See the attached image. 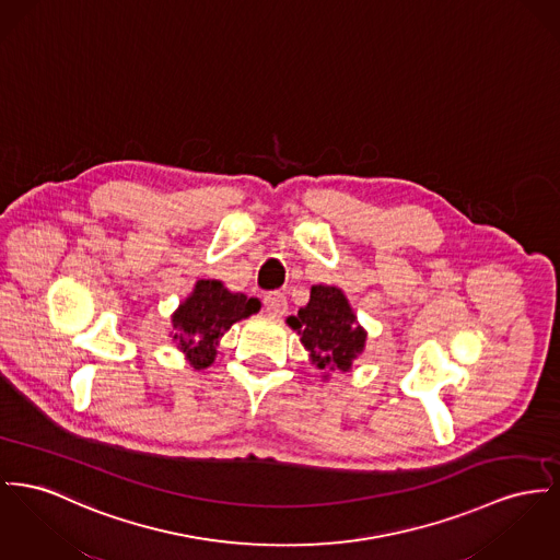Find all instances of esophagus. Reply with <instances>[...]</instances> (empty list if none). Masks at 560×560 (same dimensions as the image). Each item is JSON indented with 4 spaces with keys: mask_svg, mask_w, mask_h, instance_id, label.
<instances>
[{
    "mask_svg": "<svg viewBox=\"0 0 560 560\" xmlns=\"http://www.w3.org/2000/svg\"><path fill=\"white\" fill-rule=\"evenodd\" d=\"M262 303H265L267 314H269V316H276V318L284 316V314H287V310H289L287 298H284V293H280V291H271V293H267L265 299H262Z\"/></svg>",
    "mask_w": 560,
    "mask_h": 560,
    "instance_id": "esophagus-1",
    "label": "esophagus"
}]
</instances>
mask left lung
I'll return each mask as SVG.
<instances>
[{"label":"left lung","instance_id":"obj_1","mask_svg":"<svg viewBox=\"0 0 560 560\" xmlns=\"http://www.w3.org/2000/svg\"><path fill=\"white\" fill-rule=\"evenodd\" d=\"M287 323L298 329L318 370L348 372L357 354L363 352L368 337L357 325L348 299L336 287H312L310 303Z\"/></svg>","mask_w":560,"mask_h":560}]
</instances>
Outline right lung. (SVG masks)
<instances>
[{"mask_svg":"<svg viewBox=\"0 0 560 560\" xmlns=\"http://www.w3.org/2000/svg\"><path fill=\"white\" fill-rule=\"evenodd\" d=\"M261 310V301L242 293H229L219 280H199L192 295L172 316L178 348L187 352L195 370L210 368L217 341L233 323Z\"/></svg>","mask_w":560,"mask_h":560,"instance_id":"obj_1","label":"right lung"}]
</instances>
